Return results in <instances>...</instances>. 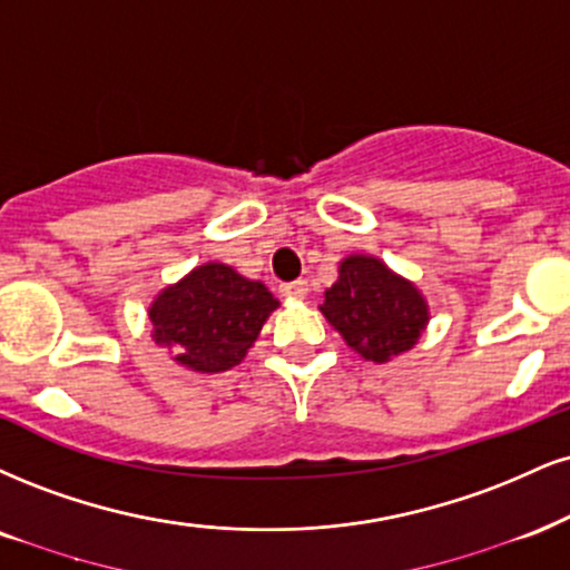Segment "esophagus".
<instances>
[{
	"label": "esophagus",
	"mask_w": 570,
	"mask_h": 570,
	"mask_svg": "<svg viewBox=\"0 0 570 570\" xmlns=\"http://www.w3.org/2000/svg\"><path fill=\"white\" fill-rule=\"evenodd\" d=\"M281 294L292 299H305L307 297V281H292V284L281 286Z\"/></svg>",
	"instance_id": "1"
}]
</instances>
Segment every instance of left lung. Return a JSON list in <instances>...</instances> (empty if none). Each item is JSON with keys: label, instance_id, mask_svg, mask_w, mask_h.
Instances as JSON below:
<instances>
[{"label": "left lung", "instance_id": "8db88e82", "mask_svg": "<svg viewBox=\"0 0 570 570\" xmlns=\"http://www.w3.org/2000/svg\"><path fill=\"white\" fill-rule=\"evenodd\" d=\"M324 292L321 313L361 358L387 363L416 345L430 324V305L414 281L374 255H347Z\"/></svg>", "mask_w": 570, "mask_h": 570}]
</instances>
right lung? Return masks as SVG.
<instances>
[{"label":"right lung","mask_w":570,"mask_h":570,"mask_svg":"<svg viewBox=\"0 0 570 570\" xmlns=\"http://www.w3.org/2000/svg\"><path fill=\"white\" fill-rule=\"evenodd\" d=\"M276 307L278 299L263 281L212 259L156 294L148 305L150 337L173 353L177 366L219 374L246 358Z\"/></svg>","instance_id":"add662e5"}]
</instances>
